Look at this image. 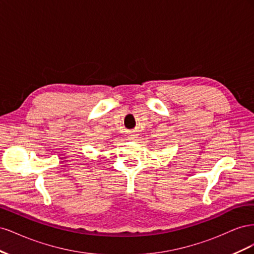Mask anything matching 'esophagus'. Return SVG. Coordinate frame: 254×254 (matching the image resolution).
Returning a JSON list of instances; mask_svg holds the SVG:
<instances>
[{
    "label": "esophagus",
    "instance_id": "1",
    "mask_svg": "<svg viewBox=\"0 0 254 254\" xmlns=\"http://www.w3.org/2000/svg\"><path fill=\"white\" fill-rule=\"evenodd\" d=\"M135 139V135H130V140H134Z\"/></svg>",
    "mask_w": 254,
    "mask_h": 254
}]
</instances>
